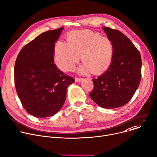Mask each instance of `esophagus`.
<instances>
[{"label":"esophagus","mask_w":157,"mask_h":157,"mask_svg":"<svg viewBox=\"0 0 157 157\" xmlns=\"http://www.w3.org/2000/svg\"><path fill=\"white\" fill-rule=\"evenodd\" d=\"M82 80V78H75V81H76V82H80V81H81Z\"/></svg>","instance_id":"esophagus-1"}]
</instances>
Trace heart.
Returning a JSON list of instances; mask_svg holds the SVG:
<instances>
[{
    "label": "heart",
    "instance_id": "heart-1",
    "mask_svg": "<svg viewBox=\"0 0 157 157\" xmlns=\"http://www.w3.org/2000/svg\"><path fill=\"white\" fill-rule=\"evenodd\" d=\"M113 50L108 37L89 30H76L68 34L67 42L59 40L56 43L54 58L60 69L69 71L75 68L81 55L84 64L78 69L80 74H88L92 71L100 74L111 65Z\"/></svg>",
    "mask_w": 157,
    "mask_h": 157
}]
</instances>
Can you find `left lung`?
<instances>
[{
  "label": "left lung",
  "mask_w": 157,
  "mask_h": 157,
  "mask_svg": "<svg viewBox=\"0 0 157 157\" xmlns=\"http://www.w3.org/2000/svg\"><path fill=\"white\" fill-rule=\"evenodd\" d=\"M113 45L111 65L102 75L93 79L89 94L98 105L116 109L128 103L138 89L141 78V58L132 41L121 31L103 27Z\"/></svg>",
  "instance_id": "1"
}]
</instances>
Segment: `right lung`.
I'll return each instance as SVG.
<instances>
[{"label": "right lung", "instance_id": "obj_1", "mask_svg": "<svg viewBox=\"0 0 157 157\" xmlns=\"http://www.w3.org/2000/svg\"><path fill=\"white\" fill-rule=\"evenodd\" d=\"M63 27L41 33L21 50L14 66V83L26 112L44 118L64 105L68 86L75 79L54 64V46Z\"/></svg>", "mask_w": 157, "mask_h": 157}]
</instances>
